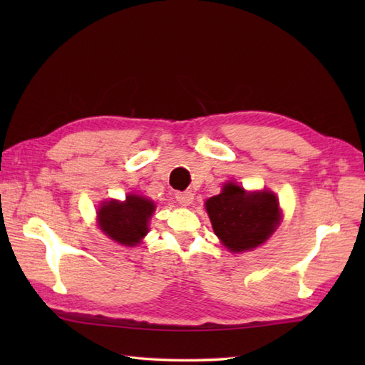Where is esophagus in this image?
Masks as SVG:
<instances>
[{
  "mask_svg": "<svg viewBox=\"0 0 365 365\" xmlns=\"http://www.w3.org/2000/svg\"><path fill=\"white\" fill-rule=\"evenodd\" d=\"M175 199H177V202L180 204V205L188 207L192 202V199H195V195H192L191 191H183V192H177Z\"/></svg>",
  "mask_w": 365,
  "mask_h": 365,
  "instance_id": "obj_1",
  "label": "esophagus"
}]
</instances>
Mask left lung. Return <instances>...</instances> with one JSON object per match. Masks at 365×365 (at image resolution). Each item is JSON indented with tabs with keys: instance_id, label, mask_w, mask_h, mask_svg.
I'll use <instances>...</instances> for the list:
<instances>
[{
	"instance_id": "8db88e82",
	"label": "left lung",
	"mask_w": 365,
	"mask_h": 365,
	"mask_svg": "<svg viewBox=\"0 0 365 365\" xmlns=\"http://www.w3.org/2000/svg\"><path fill=\"white\" fill-rule=\"evenodd\" d=\"M215 235L232 252L251 251L265 243L281 224L277 197L268 190L247 192L229 182L221 195L205 200Z\"/></svg>"
}]
</instances>
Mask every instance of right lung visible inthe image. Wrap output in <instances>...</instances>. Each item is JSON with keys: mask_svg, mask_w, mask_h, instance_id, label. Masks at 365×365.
Masks as SVG:
<instances>
[{"mask_svg": "<svg viewBox=\"0 0 365 365\" xmlns=\"http://www.w3.org/2000/svg\"><path fill=\"white\" fill-rule=\"evenodd\" d=\"M155 204L139 195H128L123 202L106 200L97 212L100 230L123 246H136L149 232Z\"/></svg>", "mask_w": 365, "mask_h": 365, "instance_id": "obj_1", "label": "right lung"}]
</instances>
